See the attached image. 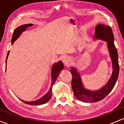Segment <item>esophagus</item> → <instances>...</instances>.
<instances>
[{
    "instance_id": "1",
    "label": "esophagus",
    "mask_w": 124,
    "mask_h": 124,
    "mask_svg": "<svg viewBox=\"0 0 124 124\" xmlns=\"http://www.w3.org/2000/svg\"><path fill=\"white\" fill-rule=\"evenodd\" d=\"M61 59L65 65H68V63H69V58L66 55H62L61 57Z\"/></svg>"
}]
</instances>
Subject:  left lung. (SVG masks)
I'll return each instance as SVG.
<instances>
[{
	"label": "left lung",
	"instance_id": "obj_1",
	"mask_svg": "<svg viewBox=\"0 0 124 124\" xmlns=\"http://www.w3.org/2000/svg\"><path fill=\"white\" fill-rule=\"evenodd\" d=\"M94 39H100L107 42L109 56L112 62V71L110 78L104 86L97 90H91L84 86L80 72L75 67H70L72 75V87L74 95L78 100L85 103L97 102L104 99L111 92L116 85L119 75L118 56L114 43V37L112 29L108 25L99 24L95 29Z\"/></svg>",
	"mask_w": 124,
	"mask_h": 124
}]
</instances>
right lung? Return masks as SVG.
<instances>
[{
	"label": "right lung",
	"instance_id": "right-lung-1",
	"mask_svg": "<svg viewBox=\"0 0 124 124\" xmlns=\"http://www.w3.org/2000/svg\"><path fill=\"white\" fill-rule=\"evenodd\" d=\"M33 25L32 24H23L21 25L20 26L18 27L17 28H16L15 30V31L13 32V34L12 41V45L13 44L14 42H15L17 39H18V37L20 36V35L23 33V32H24L28 29V28L30 27L31 26ZM10 51H8V54H7L6 59V64H7V60H8V56L9 55ZM64 68L63 63H62V61H59V62H58L57 63H55L52 65V69H51V86L49 88V91L44 95V96H42V97L40 99L37 100L32 101H24L23 100L20 99V100L22 101L23 102L29 105H34V106H38V105H41L44 104L46 103L48 101L51 99V96H52V86L54 83H55V81H56V79H57L58 75L60 73L61 71L63 70Z\"/></svg>",
	"mask_w": 124,
	"mask_h": 124
}]
</instances>
